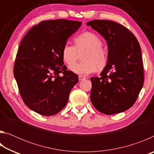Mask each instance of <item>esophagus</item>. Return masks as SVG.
Instances as JSON below:
<instances>
[{
  "mask_svg": "<svg viewBox=\"0 0 154 154\" xmlns=\"http://www.w3.org/2000/svg\"><path fill=\"white\" fill-rule=\"evenodd\" d=\"M85 79V77L84 76H83V75H79V81H83Z\"/></svg>",
  "mask_w": 154,
  "mask_h": 154,
  "instance_id": "1",
  "label": "esophagus"
}]
</instances>
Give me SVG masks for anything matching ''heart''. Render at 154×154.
I'll list each match as a JSON object with an SVG mask.
<instances>
[{
	"mask_svg": "<svg viewBox=\"0 0 154 154\" xmlns=\"http://www.w3.org/2000/svg\"><path fill=\"white\" fill-rule=\"evenodd\" d=\"M75 46L65 43L62 49L64 61L69 65L77 61L79 54H83V62L71 66V71L77 74L88 75L98 70L103 69L107 64L108 56L103 48V41L98 35L86 32L80 34L74 38Z\"/></svg>",
	"mask_w": 154,
	"mask_h": 154,
	"instance_id": "obj_1",
	"label": "heart"
}]
</instances>
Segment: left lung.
<instances>
[{
    "label": "left lung",
    "instance_id": "left-lung-1",
    "mask_svg": "<svg viewBox=\"0 0 154 154\" xmlns=\"http://www.w3.org/2000/svg\"><path fill=\"white\" fill-rule=\"evenodd\" d=\"M107 43L108 62L99 77H91L90 99L98 111L119 113L134 105L142 89L144 72L141 49L137 38L124 26L109 20L86 24Z\"/></svg>",
    "mask_w": 154,
    "mask_h": 154
}]
</instances>
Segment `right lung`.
<instances>
[{"instance_id":"add662e5","label":"right lung","mask_w":154,"mask_h":154,"mask_svg":"<svg viewBox=\"0 0 154 154\" xmlns=\"http://www.w3.org/2000/svg\"><path fill=\"white\" fill-rule=\"evenodd\" d=\"M82 24L68 20L42 21L21 41L14 74L21 97L31 110L49 116L66 106L79 79L63 64L62 49Z\"/></svg>"}]
</instances>
